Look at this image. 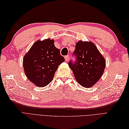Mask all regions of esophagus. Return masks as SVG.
Here are the masks:
<instances>
[{
    "instance_id": "esophagus-1",
    "label": "esophagus",
    "mask_w": 129,
    "mask_h": 129,
    "mask_svg": "<svg viewBox=\"0 0 129 129\" xmlns=\"http://www.w3.org/2000/svg\"><path fill=\"white\" fill-rule=\"evenodd\" d=\"M64 58H65V61L66 62H68L69 60V56L68 55H66L64 56Z\"/></svg>"
}]
</instances>
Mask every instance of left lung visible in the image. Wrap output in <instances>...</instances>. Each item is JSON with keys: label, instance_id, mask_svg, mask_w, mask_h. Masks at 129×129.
Here are the masks:
<instances>
[{"label": "left lung", "instance_id": "obj_1", "mask_svg": "<svg viewBox=\"0 0 129 129\" xmlns=\"http://www.w3.org/2000/svg\"><path fill=\"white\" fill-rule=\"evenodd\" d=\"M76 60L68 63L77 82L84 87L90 88L100 79L105 67V60L91 42L79 41L73 54Z\"/></svg>", "mask_w": 129, "mask_h": 129}]
</instances>
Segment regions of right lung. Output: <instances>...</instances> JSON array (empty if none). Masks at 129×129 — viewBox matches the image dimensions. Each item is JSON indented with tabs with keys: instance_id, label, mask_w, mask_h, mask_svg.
Masks as SVG:
<instances>
[{
	"instance_id": "add662e5",
	"label": "right lung",
	"mask_w": 129,
	"mask_h": 129,
	"mask_svg": "<svg viewBox=\"0 0 129 129\" xmlns=\"http://www.w3.org/2000/svg\"><path fill=\"white\" fill-rule=\"evenodd\" d=\"M54 42L50 39L37 41L23 59L26 76L39 87L46 86L52 81L58 65L64 61Z\"/></svg>"
}]
</instances>
